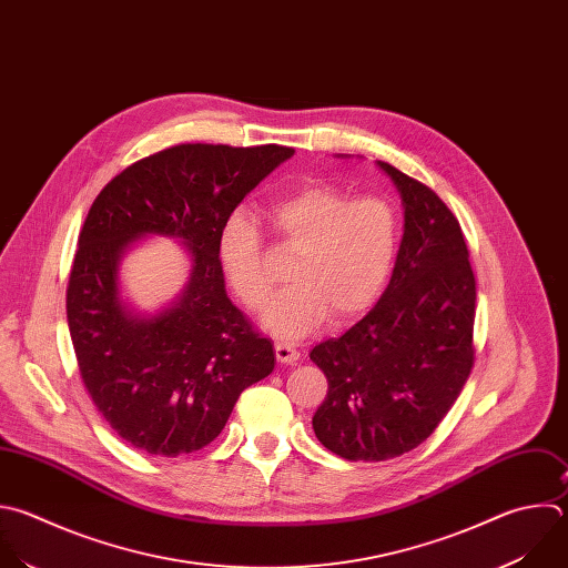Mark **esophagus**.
Masks as SVG:
<instances>
[{
  "label": "esophagus",
  "mask_w": 568,
  "mask_h": 568,
  "mask_svg": "<svg viewBox=\"0 0 568 568\" xmlns=\"http://www.w3.org/2000/svg\"><path fill=\"white\" fill-rule=\"evenodd\" d=\"M274 349H276V358H278L281 363H296L298 356H301V352H298L292 343H285V341H278V343L274 345Z\"/></svg>",
  "instance_id": "esophagus-1"
}]
</instances>
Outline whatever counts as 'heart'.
Returning a JSON list of instances; mask_svg holds the SVG:
<instances>
[{"mask_svg": "<svg viewBox=\"0 0 568 568\" xmlns=\"http://www.w3.org/2000/svg\"><path fill=\"white\" fill-rule=\"evenodd\" d=\"M270 223L296 252L290 285L263 312L261 323L281 338H303L332 314L349 323L384 294L399 254L397 210L376 196L352 194L327 182H307L270 205ZM216 256L227 285L247 310H258L272 281L263 261V234L236 210L221 223Z\"/></svg>", "mask_w": 568, "mask_h": 568, "instance_id": "1", "label": "heart"}]
</instances>
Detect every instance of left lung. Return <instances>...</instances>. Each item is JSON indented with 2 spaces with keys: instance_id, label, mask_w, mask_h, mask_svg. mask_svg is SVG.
Listing matches in <instances>:
<instances>
[{
  "instance_id": "8db88e82",
  "label": "left lung",
  "mask_w": 568,
  "mask_h": 568,
  "mask_svg": "<svg viewBox=\"0 0 568 568\" xmlns=\"http://www.w3.org/2000/svg\"><path fill=\"white\" fill-rule=\"evenodd\" d=\"M376 166L404 205L390 283L356 325L310 352L327 376L314 435L347 462H386L426 442L475 358L477 292L457 219L426 184L388 162Z\"/></svg>"
}]
</instances>
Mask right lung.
<instances>
[{"mask_svg":"<svg viewBox=\"0 0 568 568\" xmlns=\"http://www.w3.org/2000/svg\"><path fill=\"white\" fill-rule=\"evenodd\" d=\"M294 149L178 144L118 173L93 201L73 258L67 318L82 382L129 446L160 457L205 448L241 393L274 369V345L230 301L221 223ZM173 237L190 278L153 313L121 296L119 263L140 240Z\"/></svg>","mask_w":568,"mask_h":568,"instance_id":"obj_1","label":"right lung"}]
</instances>
